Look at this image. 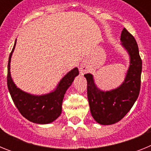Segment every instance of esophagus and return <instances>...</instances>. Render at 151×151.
Listing matches in <instances>:
<instances>
[{
    "label": "esophagus",
    "mask_w": 151,
    "mask_h": 151,
    "mask_svg": "<svg viewBox=\"0 0 151 151\" xmlns=\"http://www.w3.org/2000/svg\"><path fill=\"white\" fill-rule=\"evenodd\" d=\"M80 72L82 73L87 72V66H85V64H81V66H80Z\"/></svg>",
    "instance_id": "1"
}]
</instances>
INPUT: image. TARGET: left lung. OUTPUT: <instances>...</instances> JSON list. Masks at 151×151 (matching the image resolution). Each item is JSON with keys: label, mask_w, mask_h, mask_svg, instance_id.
<instances>
[{"label": "left lung", "mask_w": 151, "mask_h": 151, "mask_svg": "<svg viewBox=\"0 0 151 151\" xmlns=\"http://www.w3.org/2000/svg\"><path fill=\"white\" fill-rule=\"evenodd\" d=\"M120 40L121 45L130 57L126 76L120 86L110 91H102L94 83L93 75H85L91 113L94 120L101 125H112L120 121L139 95L142 61L138 44L125 28L122 29Z\"/></svg>", "instance_id": "left-lung-1"}]
</instances>
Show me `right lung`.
<instances>
[{
    "label": "right lung",
    "instance_id": "right-lung-1",
    "mask_svg": "<svg viewBox=\"0 0 151 151\" xmlns=\"http://www.w3.org/2000/svg\"><path fill=\"white\" fill-rule=\"evenodd\" d=\"M17 39L9 57L7 66V87L14 104L19 113L30 122L47 124L54 122L62 113V103L66 90L78 75V68L69 71L60 81L57 88L48 94L34 95L17 88L10 74V60L15 49Z\"/></svg>",
    "mask_w": 151,
    "mask_h": 151
}]
</instances>
